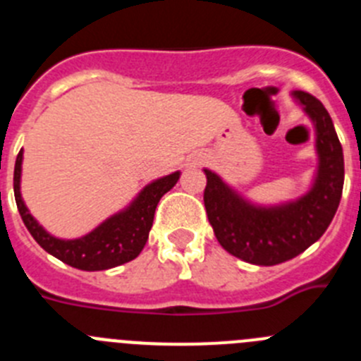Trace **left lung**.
Returning a JSON list of instances; mask_svg holds the SVG:
<instances>
[{"label":"left lung","instance_id":"left-lung-1","mask_svg":"<svg viewBox=\"0 0 361 361\" xmlns=\"http://www.w3.org/2000/svg\"><path fill=\"white\" fill-rule=\"evenodd\" d=\"M314 128L317 170L302 195L275 204L255 202L204 168V206L219 244L255 266H276L304 253L329 228L343 190V149L324 104L307 92H291Z\"/></svg>","mask_w":361,"mask_h":361}]
</instances>
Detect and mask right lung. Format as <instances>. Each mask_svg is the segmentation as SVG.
<instances>
[{
    "mask_svg": "<svg viewBox=\"0 0 361 361\" xmlns=\"http://www.w3.org/2000/svg\"><path fill=\"white\" fill-rule=\"evenodd\" d=\"M21 171L23 148L19 149L16 157L14 197L27 229L47 253L81 271L111 269L139 257L148 240L159 200L177 184L180 177V171H173L155 178L133 197L128 206L108 216L90 233L79 238H59L47 231L27 208L21 197Z\"/></svg>",
    "mask_w": 361,
    "mask_h": 361,
    "instance_id": "1",
    "label": "right lung"
}]
</instances>
